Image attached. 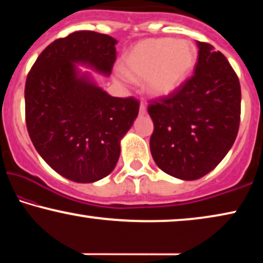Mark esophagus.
<instances>
[{
    "label": "esophagus",
    "instance_id": "esophagus-1",
    "mask_svg": "<svg viewBox=\"0 0 263 263\" xmlns=\"http://www.w3.org/2000/svg\"><path fill=\"white\" fill-rule=\"evenodd\" d=\"M139 112H140V115H145L146 114V106L143 105V104H140V110H139Z\"/></svg>",
    "mask_w": 263,
    "mask_h": 263
}]
</instances>
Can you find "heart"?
<instances>
[{"label": "heart", "instance_id": "1", "mask_svg": "<svg viewBox=\"0 0 263 263\" xmlns=\"http://www.w3.org/2000/svg\"><path fill=\"white\" fill-rule=\"evenodd\" d=\"M197 51L189 41L172 38L145 39L129 49L123 57L122 80H145L146 91L166 97L181 87L196 63Z\"/></svg>", "mask_w": 263, "mask_h": 263}]
</instances>
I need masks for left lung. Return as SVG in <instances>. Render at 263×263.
Returning a JSON list of instances; mask_svg holds the SVG:
<instances>
[{
    "mask_svg": "<svg viewBox=\"0 0 263 263\" xmlns=\"http://www.w3.org/2000/svg\"><path fill=\"white\" fill-rule=\"evenodd\" d=\"M196 44L193 77L148 105L153 159L165 174L183 181L203 177L224 159L240 120V85L231 64L213 45Z\"/></svg>",
    "mask_w": 263,
    "mask_h": 263,
    "instance_id": "1",
    "label": "left lung"
}]
</instances>
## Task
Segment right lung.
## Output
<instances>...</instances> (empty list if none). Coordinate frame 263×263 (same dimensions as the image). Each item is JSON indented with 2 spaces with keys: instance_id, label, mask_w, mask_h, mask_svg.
<instances>
[{
  "instance_id": "1",
  "label": "right lung",
  "mask_w": 263,
  "mask_h": 263,
  "mask_svg": "<svg viewBox=\"0 0 263 263\" xmlns=\"http://www.w3.org/2000/svg\"><path fill=\"white\" fill-rule=\"evenodd\" d=\"M116 44L107 34L74 32L46 46L27 75L28 135L46 164L73 182L93 183L110 175L121 140L138 117V100L110 96L78 67L110 77Z\"/></svg>"
}]
</instances>
